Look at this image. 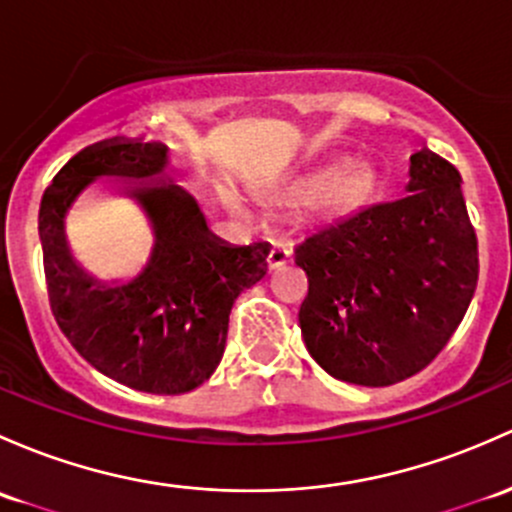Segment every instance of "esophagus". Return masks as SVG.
<instances>
[{"instance_id": "esophagus-1", "label": "esophagus", "mask_w": 512, "mask_h": 512, "mask_svg": "<svg viewBox=\"0 0 512 512\" xmlns=\"http://www.w3.org/2000/svg\"><path fill=\"white\" fill-rule=\"evenodd\" d=\"M289 262H292V252H289L287 247H277V250L270 252L272 270H282V267H287Z\"/></svg>"}]
</instances>
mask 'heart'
<instances>
[{
    "label": "heart",
    "mask_w": 512,
    "mask_h": 512,
    "mask_svg": "<svg viewBox=\"0 0 512 512\" xmlns=\"http://www.w3.org/2000/svg\"><path fill=\"white\" fill-rule=\"evenodd\" d=\"M378 186L370 164H355L353 157L336 154L301 174L289 176L272 188V198L284 206H311L324 213L353 211L368 201Z\"/></svg>",
    "instance_id": "1"
}]
</instances>
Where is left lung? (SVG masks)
Instances as JSON below:
<instances>
[{
    "instance_id": "8db88e82",
    "label": "left lung",
    "mask_w": 512,
    "mask_h": 512,
    "mask_svg": "<svg viewBox=\"0 0 512 512\" xmlns=\"http://www.w3.org/2000/svg\"><path fill=\"white\" fill-rule=\"evenodd\" d=\"M405 191L297 247L294 262L309 277L299 311L306 351L343 383L385 387L417 375L476 294L478 240L459 171L422 149Z\"/></svg>"
}]
</instances>
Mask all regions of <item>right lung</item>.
<instances>
[{
  "label": "right lung",
  "mask_w": 512,
  "mask_h": 512,
  "mask_svg": "<svg viewBox=\"0 0 512 512\" xmlns=\"http://www.w3.org/2000/svg\"><path fill=\"white\" fill-rule=\"evenodd\" d=\"M161 142H102L68 161L43 198L39 235L48 297L73 348L102 375L152 395H184L211 380L228 341L230 311L267 277L270 242L230 245L208 228L196 198L169 174ZM95 180L140 206L155 235L132 280H104L74 260L65 215Z\"/></svg>",
  "instance_id": "obj_1"
}]
</instances>
